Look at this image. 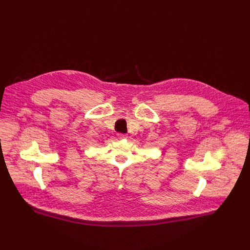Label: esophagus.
<instances>
[{
    "mask_svg": "<svg viewBox=\"0 0 250 250\" xmlns=\"http://www.w3.org/2000/svg\"><path fill=\"white\" fill-rule=\"evenodd\" d=\"M117 136H118L119 139H126V138H127L126 135H124V134H118Z\"/></svg>",
    "mask_w": 250,
    "mask_h": 250,
    "instance_id": "34e87169",
    "label": "esophagus"
}]
</instances>
